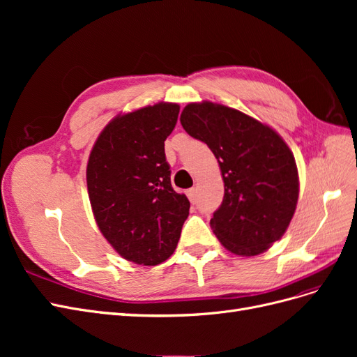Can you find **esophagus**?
Instances as JSON below:
<instances>
[{
    "label": "esophagus",
    "mask_w": 357,
    "mask_h": 357,
    "mask_svg": "<svg viewBox=\"0 0 357 357\" xmlns=\"http://www.w3.org/2000/svg\"><path fill=\"white\" fill-rule=\"evenodd\" d=\"M186 195H188V198H189V201H190L192 204H195V202H197V189H195V188L189 189Z\"/></svg>",
    "instance_id": "obj_1"
}]
</instances>
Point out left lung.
Segmentation results:
<instances>
[{
    "label": "left lung",
    "mask_w": 357,
    "mask_h": 357,
    "mask_svg": "<svg viewBox=\"0 0 357 357\" xmlns=\"http://www.w3.org/2000/svg\"><path fill=\"white\" fill-rule=\"evenodd\" d=\"M180 122L219 160L225 195L210 220L213 232L235 255L264 253L282 238L296 210L294 153L274 129L226 105L188 104Z\"/></svg>",
    "instance_id": "left-lung-1"
}]
</instances>
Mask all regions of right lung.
<instances>
[{
    "mask_svg": "<svg viewBox=\"0 0 357 357\" xmlns=\"http://www.w3.org/2000/svg\"><path fill=\"white\" fill-rule=\"evenodd\" d=\"M180 107L117 116L92 149L86 180L96 225L126 261L153 266L174 253L190 202L171 186L165 139Z\"/></svg>",
    "mask_w": 357,
    "mask_h": 357,
    "instance_id": "1",
    "label": "right lung"
}]
</instances>
